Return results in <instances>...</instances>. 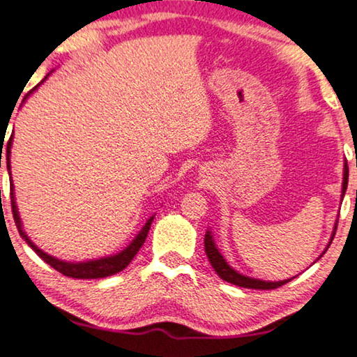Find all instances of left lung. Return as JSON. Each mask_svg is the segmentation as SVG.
Instances as JSON below:
<instances>
[{"label":"left lung","mask_w":357,"mask_h":357,"mask_svg":"<svg viewBox=\"0 0 357 357\" xmlns=\"http://www.w3.org/2000/svg\"><path fill=\"white\" fill-rule=\"evenodd\" d=\"M348 163L344 162V168H343V188H341V199L344 197V192H346V188H348ZM336 225H338V220H336L335 223V228H333V233H331V238H330V243L325 250L322 252V255L327 252V249L330 248L331 241L335 238V233H336ZM204 244H205V254H207V257L210 260V264H212V267L215 268V272L218 273V277L228 281L231 284H236V286H241V288H250V289H275V288H280V286H283L284 283H288L293 278H288V280H281V281H265V280H259V278H252V277H245V275L236 272V270L231 267V265L225 260V257L220 252L217 244H215V239H213V234L210 228L207 229V233H205V239H204ZM320 255V257H322Z\"/></svg>","instance_id":"left-lung-1"}]
</instances>
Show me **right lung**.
Returning a JSON list of instances; mask_svg holds the SVG:
<instances>
[{
    "mask_svg": "<svg viewBox=\"0 0 357 357\" xmlns=\"http://www.w3.org/2000/svg\"><path fill=\"white\" fill-rule=\"evenodd\" d=\"M48 76H50V74H48ZM47 77H45V79H47ZM42 82H43V80H42ZM37 87H38V85H37ZM37 87H35V89H37ZM33 90H32V92H33ZM32 92H30V93H32ZM24 102H26V100H22V103ZM1 144H3V139H1ZM11 147H13V135L9 137V142L6 145V165H8V173H9V183H11V207H13L14 222H16V227H17L19 234H21V238L26 241L30 248L35 250V254H37L42 260H45V262H47L48 265H52L54 270H58L59 273H63L64 277L79 278V280H93V278L112 277V275L121 272V270L126 268L128 265L130 264V260L135 257V254L139 252V249L142 248V244L145 243V238H147V234H149L150 225H152V222H153V215L147 220V223L144 225V228L139 231L137 236H135V238L130 241V244L128 245V248H124L121 252L108 255V257L85 260V262H68V260H61L58 257H53V255H50V254L45 252V250L40 249L38 245H35L32 243V239H30L29 236L26 234V231H24L21 217H19V210H17V204H16V194H14V184H13V176H11V158H9V157H11ZM0 168H1V165H0Z\"/></svg>",
    "mask_w": 357,
    "mask_h": 357,
    "instance_id": "obj_1",
    "label": "right lung"
}]
</instances>
